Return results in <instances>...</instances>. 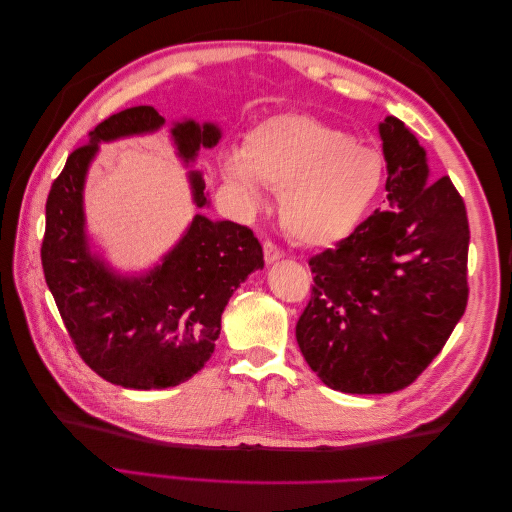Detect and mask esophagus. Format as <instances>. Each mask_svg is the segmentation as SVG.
<instances>
[{
	"mask_svg": "<svg viewBox=\"0 0 512 512\" xmlns=\"http://www.w3.org/2000/svg\"><path fill=\"white\" fill-rule=\"evenodd\" d=\"M262 250H265V262H267V265H273V262H277V260L284 256V252L273 241L262 243Z\"/></svg>",
	"mask_w": 512,
	"mask_h": 512,
	"instance_id": "1",
	"label": "esophagus"
}]
</instances>
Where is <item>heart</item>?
Returning a JSON list of instances; mask_svg holds the SVG:
<instances>
[{
  "instance_id": "1",
  "label": "heart",
  "mask_w": 512,
  "mask_h": 512,
  "mask_svg": "<svg viewBox=\"0 0 512 512\" xmlns=\"http://www.w3.org/2000/svg\"><path fill=\"white\" fill-rule=\"evenodd\" d=\"M222 175L250 207L265 198L260 183L280 192L286 230L303 245L324 247L363 222L380 190L382 160L329 123L288 113L247 134L241 156L224 158Z\"/></svg>"
}]
</instances>
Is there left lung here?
<instances>
[{
    "instance_id": "8db88e82",
    "label": "left lung",
    "mask_w": 512,
    "mask_h": 512,
    "mask_svg": "<svg viewBox=\"0 0 512 512\" xmlns=\"http://www.w3.org/2000/svg\"><path fill=\"white\" fill-rule=\"evenodd\" d=\"M391 211L371 213L309 258L312 299L297 322L307 365L335 391L406 389L468 305V213L453 181L430 183L427 153L397 117L380 126Z\"/></svg>"
}]
</instances>
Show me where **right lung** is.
<instances>
[{
	"label": "right lung",
	"instance_id": "1",
	"mask_svg": "<svg viewBox=\"0 0 512 512\" xmlns=\"http://www.w3.org/2000/svg\"><path fill=\"white\" fill-rule=\"evenodd\" d=\"M164 117L153 106L126 108L98 123L89 143L74 149L46 198L42 269L81 359L123 389H168L190 380L211 359L222 312L247 275L265 267L254 232L196 213L179 243L145 275H119L91 254L83 190L98 143L158 132ZM177 156L190 164L198 149L220 143L215 123L177 121ZM196 207L209 196L190 170Z\"/></svg>",
	"mask_w": 512,
	"mask_h": 512
}]
</instances>
